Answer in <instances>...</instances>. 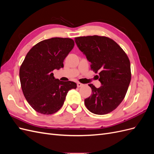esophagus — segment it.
Masks as SVG:
<instances>
[{
	"instance_id": "esophagus-1",
	"label": "esophagus",
	"mask_w": 154,
	"mask_h": 154,
	"mask_svg": "<svg viewBox=\"0 0 154 154\" xmlns=\"http://www.w3.org/2000/svg\"><path fill=\"white\" fill-rule=\"evenodd\" d=\"M83 85V84H82V83H80V82L77 83V87H82Z\"/></svg>"
}]
</instances>
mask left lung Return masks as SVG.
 <instances>
[{
    "instance_id": "8db88e82",
    "label": "left lung",
    "mask_w": 154,
    "mask_h": 154,
    "mask_svg": "<svg viewBox=\"0 0 154 154\" xmlns=\"http://www.w3.org/2000/svg\"><path fill=\"white\" fill-rule=\"evenodd\" d=\"M75 42L95 72H99L101 86L89 84L92 94L84 100L95 114L111 112L122 103L131 80L130 60L120 46L109 38L97 35L75 38Z\"/></svg>"
}]
</instances>
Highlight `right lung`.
Returning <instances> with one entry per match:
<instances>
[{"label": "right lung", "mask_w": 154, "mask_h": 154, "mask_svg": "<svg viewBox=\"0 0 154 154\" xmlns=\"http://www.w3.org/2000/svg\"><path fill=\"white\" fill-rule=\"evenodd\" d=\"M74 45L67 38H52L36 44L21 65L19 76L22 90L30 106L42 114L57 112L63 105L73 82L55 79L53 71L63 67V60Z\"/></svg>", "instance_id": "add662e5"}]
</instances>
